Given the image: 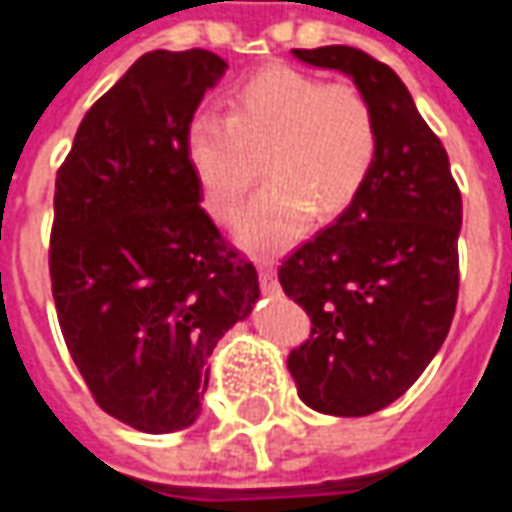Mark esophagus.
I'll list each match as a JSON object with an SVG mask.
<instances>
[{"label":"esophagus","mask_w":512,"mask_h":512,"mask_svg":"<svg viewBox=\"0 0 512 512\" xmlns=\"http://www.w3.org/2000/svg\"><path fill=\"white\" fill-rule=\"evenodd\" d=\"M257 274H260V288L268 296H274V293H280V282H277V268L271 266V263H257Z\"/></svg>","instance_id":"esophagus-1"}]
</instances>
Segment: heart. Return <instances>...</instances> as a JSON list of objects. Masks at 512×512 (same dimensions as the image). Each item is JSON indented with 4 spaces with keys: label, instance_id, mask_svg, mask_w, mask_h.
Masks as SVG:
<instances>
[{
    "label": "heart",
    "instance_id": "obj_1",
    "mask_svg": "<svg viewBox=\"0 0 512 512\" xmlns=\"http://www.w3.org/2000/svg\"><path fill=\"white\" fill-rule=\"evenodd\" d=\"M377 119L366 94L349 82H324L288 66L246 80L230 113H196L185 155L207 213L232 221L252 191L263 157L268 185L238 221L249 252L291 246L318 219L352 205L377 160Z\"/></svg>",
    "mask_w": 512,
    "mask_h": 512
}]
</instances>
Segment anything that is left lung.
Segmentation results:
<instances>
[{
  "mask_svg": "<svg viewBox=\"0 0 512 512\" xmlns=\"http://www.w3.org/2000/svg\"><path fill=\"white\" fill-rule=\"evenodd\" d=\"M293 57L346 74L377 119L363 191L280 266L282 291L313 321L288 355L299 399L327 416H368L396 402L446 341L463 199L446 149L391 66L352 46Z\"/></svg>",
  "mask_w": 512,
  "mask_h": 512,
  "instance_id": "8db88e82",
  "label": "left lung"
}]
</instances>
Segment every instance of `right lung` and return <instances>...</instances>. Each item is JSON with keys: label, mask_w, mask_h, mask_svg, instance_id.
Here are the masks:
<instances>
[{"label": "right lung", "mask_w": 512, "mask_h": 512, "mask_svg": "<svg viewBox=\"0 0 512 512\" xmlns=\"http://www.w3.org/2000/svg\"><path fill=\"white\" fill-rule=\"evenodd\" d=\"M224 71L205 49L138 57L85 113L55 180L49 274L71 360L96 405L152 435L199 418L207 357L260 299L185 155Z\"/></svg>", "instance_id": "1"}]
</instances>
